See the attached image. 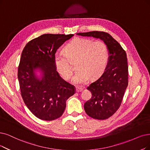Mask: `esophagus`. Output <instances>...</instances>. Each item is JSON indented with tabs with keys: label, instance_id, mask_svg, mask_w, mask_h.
I'll use <instances>...</instances> for the list:
<instances>
[{
	"label": "esophagus",
	"instance_id": "esophagus-1",
	"mask_svg": "<svg viewBox=\"0 0 150 150\" xmlns=\"http://www.w3.org/2000/svg\"><path fill=\"white\" fill-rule=\"evenodd\" d=\"M83 91V88L81 87H76V92H81Z\"/></svg>",
	"mask_w": 150,
	"mask_h": 150
}]
</instances>
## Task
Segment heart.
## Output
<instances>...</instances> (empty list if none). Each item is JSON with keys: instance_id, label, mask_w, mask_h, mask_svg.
Masks as SVG:
<instances>
[{"instance_id": "heart-1", "label": "heart", "mask_w": 150, "mask_h": 150, "mask_svg": "<svg viewBox=\"0 0 150 150\" xmlns=\"http://www.w3.org/2000/svg\"><path fill=\"white\" fill-rule=\"evenodd\" d=\"M64 54L56 55L54 63L63 78L69 80L73 76L72 63L77 62L78 69L73 77L76 83H84L91 77L97 78L105 71L109 59V51L102 41L76 38L64 48Z\"/></svg>"}]
</instances>
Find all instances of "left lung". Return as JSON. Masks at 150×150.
Returning <instances> with one entry per match:
<instances>
[{
	"mask_svg": "<svg viewBox=\"0 0 150 150\" xmlns=\"http://www.w3.org/2000/svg\"><path fill=\"white\" fill-rule=\"evenodd\" d=\"M81 36L103 40L109 51L106 67L98 78L87 87L92 98L84 104L86 112L93 119L103 120L115 114L120 107L128 86L127 55L121 45L110 34L103 31L77 33Z\"/></svg>",
	"mask_w": 150,
	"mask_h": 150,
	"instance_id": "left-lung-1",
	"label": "left lung"
}]
</instances>
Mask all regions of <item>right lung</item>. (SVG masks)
<instances>
[{"label":"right lung","mask_w":150,"mask_h":150,"mask_svg":"<svg viewBox=\"0 0 150 150\" xmlns=\"http://www.w3.org/2000/svg\"><path fill=\"white\" fill-rule=\"evenodd\" d=\"M73 34H45L26 45L18 69L21 95L28 109L38 118L52 121L64 112L66 101L76 92L74 86L57 72L54 58L58 48ZM43 73L40 80L34 71Z\"/></svg>","instance_id":"add662e5"}]
</instances>
